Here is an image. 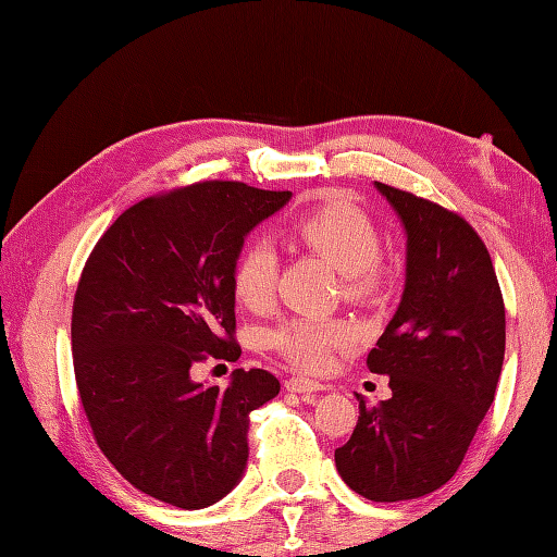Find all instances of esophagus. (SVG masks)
Here are the masks:
<instances>
[{"instance_id": "34e87169", "label": "esophagus", "mask_w": 557, "mask_h": 557, "mask_svg": "<svg viewBox=\"0 0 557 557\" xmlns=\"http://www.w3.org/2000/svg\"><path fill=\"white\" fill-rule=\"evenodd\" d=\"M285 387L289 389V393H299V395H306V397H311V395L321 393V389H323L321 383L309 381V377H289Z\"/></svg>"}]
</instances>
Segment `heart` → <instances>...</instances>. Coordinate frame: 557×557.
Instances as JSON below:
<instances>
[{"label":"heart","mask_w":557,"mask_h":557,"mask_svg":"<svg viewBox=\"0 0 557 557\" xmlns=\"http://www.w3.org/2000/svg\"><path fill=\"white\" fill-rule=\"evenodd\" d=\"M292 232L345 275V287L351 297H369L381 285V236L371 218L357 206L330 198L294 222ZM275 280L277 251L272 244L263 239L246 244L232 268L234 297L246 309H265L275 292ZM351 339L354 330L347 323H323L309 318H289L268 333V345L304 371L321 369L330 359V351L351 345Z\"/></svg>","instance_id":"obj_1"}]
</instances>
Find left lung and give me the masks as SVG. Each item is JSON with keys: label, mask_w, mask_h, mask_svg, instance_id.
Listing matches in <instances>:
<instances>
[{"label": "left lung", "mask_w": 557, "mask_h": 557, "mask_svg": "<svg viewBox=\"0 0 557 557\" xmlns=\"http://www.w3.org/2000/svg\"><path fill=\"white\" fill-rule=\"evenodd\" d=\"M405 227V292L371 349L393 397L369 407L335 465L373 503L413 500L455 476L493 405L505 357V304L481 236L457 212L375 182Z\"/></svg>", "instance_id": "obj_1"}]
</instances>
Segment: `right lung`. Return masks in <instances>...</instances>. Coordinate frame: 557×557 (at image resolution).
Listing matches in <instances>:
<instances>
[{"mask_svg": "<svg viewBox=\"0 0 557 557\" xmlns=\"http://www.w3.org/2000/svg\"><path fill=\"white\" fill-rule=\"evenodd\" d=\"M289 191L203 182L124 210L92 248L71 315L74 371L92 435L134 488L203 510L242 481L251 411L277 397L263 369L227 387L191 377L236 361L232 268Z\"/></svg>", "mask_w": 557, "mask_h": 557, "instance_id": "1", "label": "right lung"}]
</instances>
